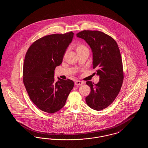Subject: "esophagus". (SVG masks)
Masks as SVG:
<instances>
[{
    "label": "esophagus",
    "instance_id": "esophagus-1",
    "mask_svg": "<svg viewBox=\"0 0 148 148\" xmlns=\"http://www.w3.org/2000/svg\"><path fill=\"white\" fill-rule=\"evenodd\" d=\"M83 84V82H81V81H79V80H77L75 82V84L76 85H82Z\"/></svg>",
    "mask_w": 148,
    "mask_h": 148
}]
</instances>
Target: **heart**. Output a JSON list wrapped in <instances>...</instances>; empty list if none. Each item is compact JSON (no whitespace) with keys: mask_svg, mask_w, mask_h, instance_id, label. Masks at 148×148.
<instances>
[{"mask_svg":"<svg viewBox=\"0 0 148 148\" xmlns=\"http://www.w3.org/2000/svg\"><path fill=\"white\" fill-rule=\"evenodd\" d=\"M85 48H86L84 45H78L77 47V51L83 49H85Z\"/></svg>","mask_w":148,"mask_h":148,"instance_id":"b5f03b06","label":"heart"}]
</instances>
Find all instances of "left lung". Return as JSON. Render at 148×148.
I'll list each match as a JSON object with an SVG mask.
<instances>
[{
    "mask_svg": "<svg viewBox=\"0 0 148 148\" xmlns=\"http://www.w3.org/2000/svg\"><path fill=\"white\" fill-rule=\"evenodd\" d=\"M77 36L90 46L93 68L100 79L96 84L86 82L91 91L85 98L86 103L92 109L101 110L113 103L122 86L124 76L119 49L113 38L101 32L83 30Z\"/></svg>",
    "mask_w": 148,
    "mask_h": 148,
    "instance_id": "left-lung-1",
    "label": "left lung"
}]
</instances>
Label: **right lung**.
<instances>
[{"mask_svg":"<svg viewBox=\"0 0 148 148\" xmlns=\"http://www.w3.org/2000/svg\"><path fill=\"white\" fill-rule=\"evenodd\" d=\"M74 33L51 34L39 39L29 47L23 65V83L29 97L39 109L54 113L63 107L74 83L58 77L54 71L64 56Z\"/></svg>","mask_w":148,"mask_h":148,"instance_id":"add662e5","label":"right lung"}]
</instances>
